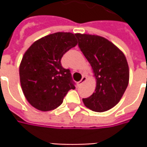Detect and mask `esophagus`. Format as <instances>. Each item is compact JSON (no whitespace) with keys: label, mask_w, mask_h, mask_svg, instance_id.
<instances>
[{"label":"esophagus","mask_w":147,"mask_h":147,"mask_svg":"<svg viewBox=\"0 0 147 147\" xmlns=\"http://www.w3.org/2000/svg\"><path fill=\"white\" fill-rule=\"evenodd\" d=\"M87 79H88V78H87V77H86V76H82V79H81V81H79V82H78V85H82L83 82H86V81H87Z\"/></svg>","instance_id":"1"}]
</instances>
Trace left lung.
<instances>
[{
    "label": "left lung",
    "mask_w": 147,
    "mask_h": 147,
    "mask_svg": "<svg viewBox=\"0 0 147 147\" xmlns=\"http://www.w3.org/2000/svg\"><path fill=\"white\" fill-rule=\"evenodd\" d=\"M78 47L93 69L96 87L93 94L82 101L96 112L110 110L119 103L129 81L125 55L106 38L76 33Z\"/></svg>",
    "instance_id": "8db88e82"
}]
</instances>
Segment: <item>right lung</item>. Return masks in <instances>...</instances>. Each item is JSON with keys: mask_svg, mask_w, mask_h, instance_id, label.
Returning a JSON list of instances; mask_svg holds the SVG:
<instances>
[{"mask_svg": "<svg viewBox=\"0 0 147 147\" xmlns=\"http://www.w3.org/2000/svg\"><path fill=\"white\" fill-rule=\"evenodd\" d=\"M75 34L55 32L42 37L27 50L20 66L21 88L34 108L49 111L57 108L71 89H75L70 70L61 58L78 44Z\"/></svg>", "mask_w": 147, "mask_h": 147, "instance_id": "add662e5", "label": "right lung"}]
</instances>
